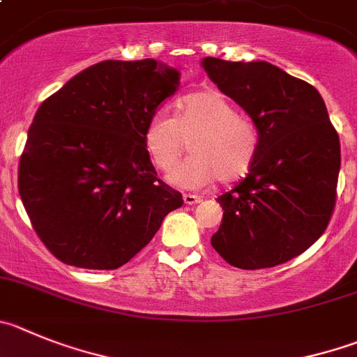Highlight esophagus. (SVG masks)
Wrapping results in <instances>:
<instances>
[{
    "label": "esophagus",
    "instance_id": "1",
    "mask_svg": "<svg viewBox=\"0 0 357 357\" xmlns=\"http://www.w3.org/2000/svg\"><path fill=\"white\" fill-rule=\"evenodd\" d=\"M182 198H184L185 205H196L202 202V198L198 195H184Z\"/></svg>",
    "mask_w": 357,
    "mask_h": 357
}]
</instances>
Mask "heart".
Segmentation results:
<instances>
[{
	"label": "heart",
	"mask_w": 357,
	"mask_h": 357,
	"mask_svg": "<svg viewBox=\"0 0 357 357\" xmlns=\"http://www.w3.org/2000/svg\"><path fill=\"white\" fill-rule=\"evenodd\" d=\"M191 139L192 155L169 172L168 182L181 189H200L243 178L260 149V130L255 120L221 91L207 90L176 102L175 116L157 111L143 130V146L150 162L168 172Z\"/></svg>",
	"instance_id": "heart-1"
}]
</instances>
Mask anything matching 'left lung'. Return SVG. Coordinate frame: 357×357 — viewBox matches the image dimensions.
Instances as JSON below:
<instances>
[{
    "mask_svg": "<svg viewBox=\"0 0 357 357\" xmlns=\"http://www.w3.org/2000/svg\"><path fill=\"white\" fill-rule=\"evenodd\" d=\"M202 67L260 130L248 176L218 198L225 212L212 248L238 269L285 264L328 228L342 161L338 132L317 88L276 65L208 56Z\"/></svg>",
    "mask_w": 357,
    "mask_h": 357,
    "instance_id": "1",
    "label": "left lung"
}]
</instances>
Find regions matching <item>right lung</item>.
I'll return each mask as SVG.
<instances>
[{"label": "right lung", "mask_w": 357, "mask_h": 357, "mask_svg": "<svg viewBox=\"0 0 357 357\" xmlns=\"http://www.w3.org/2000/svg\"><path fill=\"white\" fill-rule=\"evenodd\" d=\"M181 84L155 60H106L40 104L19 161V195L58 260L119 269L152 241L182 195L157 178L143 130Z\"/></svg>", "instance_id": "right-lung-1"}]
</instances>
